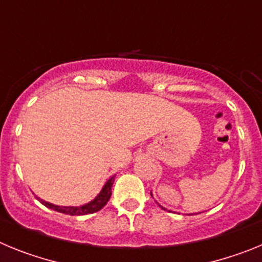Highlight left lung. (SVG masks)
Wrapping results in <instances>:
<instances>
[{
	"label": "left lung",
	"mask_w": 262,
	"mask_h": 262,
	"mask_svg": "<svg viewBox=\"0 0 262 262\" xmlns=\"http://www.w3.org/2000/svg\"><path fill=\"white\" fill-rule=\"evenodd\" d=\"M151 195H152V193H151ZM160 207H161V209H164V207H163V206H160ZM164 210H165V209H164Z\"/></svg>",
	"instance_id": "8db88e82"
}]
</instances>
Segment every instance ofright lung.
Returning <instances> with one entry per match:
<instances>
[{
  "label": "right lung",
  "mask_w": 262,
  "mask_h": 262,
  "mask_svg": "<svg viewBox=\"0 0 262 262\" xmlns=\"http://www.w3.org/2000/svg\"><path fill=\"white\" fill-rule=\"evenodd\" d=\"M115 176L110 177L106 181V184L103 185L102 190L99 191L98 195L94 198L93 201H90L89 203H85L82 206H57L53 205V203L46 202V201L40 200V202L48 207V209H52L55 211L62 212V214H68V215H88V214H93V212L99 211V210L102 209L103 206L108 202L111 196V186L114 184Z\"/></svg>",
  "instance_id": "right-lung-1"
}]
</instances>
